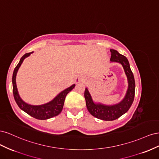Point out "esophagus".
Listing matches in <instances>:
<instances>
[{
	"instance_id": "1",
	"label": "esophagus",
	"mask_w": 159,
	"mask_h": 159,
	"mask_svg": "<svg viewBox=\"0 0 159 159\" xmlns=\"http://www.w3.org/2000/svg\"><path fill=\"white\" fill-rule=\"evenodd\" d=\"M81 81V78L77 79V82H79V81Z\"/></svg>"
}]
</instances>
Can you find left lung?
Listing matches in <instances>:
<instances>
[{
    "label": "left lung",
    "mask_w": 159,
    "mask_h": 159,
    "mask_svg": "<svg viewBox=\"0 0 159 159\" xmlns=\"http://www.w3.org/2000/svg\"><path fill=\"white\" fill-rule=\"evenodd\" d=\"M110 52H111L110 60L121 64L127 77L129 86L125 97L119 103L107 106V105H104L100 103H94L88 88H85L84 92L86 106H87L89 112L93 117L104 120V121H113L127 112L133 102L134 91H135V82H134V75L130 68L129 63L127 57L123 55L120 54L117 50H110Z\"/></svg>",
    "instance_id": "left-lung-1"
}]
</instances>
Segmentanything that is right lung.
Returning a JSON list of instances; mask_svg holds the SVG:
<instances>
[{
  "instance_id": "1",
  "label": "right lung",
  "mask_w": 159,
  "mask_h": 159,
  "mask_svg": "<svg viewBox=\"0 0 159 159\" xmlns=\"http://www.w3.org/2000/svg\"><path fill=\"white\" fill-rule=\"evenodd\" d=\"M31 52L26 53L24 55L19 61L18 65L14 68L13 75H12V88H13V95L15 102H16L18 106L20 107L24 111L28 113L30 116L34 118L40 120H45L55 117L56 115H59L62 111L64 103L65 98L70 91L74 89L75 87V84L72 85L70 88H67L53 99L52 102L48 103L46 104L42 105H31L24 102L18 95L16 84V76L18 68H20L22 61L26 57L30 56Z\"/></svg>"
}]
</instances>
